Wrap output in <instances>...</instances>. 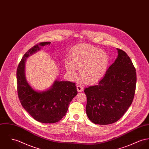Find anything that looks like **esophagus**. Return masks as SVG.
<instances>
[{"instance_id":"34e87169","label":"esophagus","mask_w":149,"mask_h":149,"mask_svg":"<svg viewBox=\"0 0 149 149\" xmlns=\"http://www.w3.org/2000/svg\"><path fill=\"white\" fill-rule=\"evenodd\" d=\"M77 90L79 92H82L83 91V88L81 85H77Z\"/></svg>"}]
</instances>
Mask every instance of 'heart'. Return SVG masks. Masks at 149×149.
<instances>
[{"label": "heart", "instance_id": "obj_1", "mask_svg": "<svg viewBox=\"0 0 149 149\" xmlns=\"http://www.w3.org/2000/svg\"><path fill=\"white\" fill-rule=\"evenodd\" d=\"M70 60L65 61L67 73L71 78L77 76L79 69L81 81L87 84L98 81L104 74L109 59L107 54L89 45L84 44L74 48L70 54Z\"/></svg>", "mask_w": 149, "mask_h": 149}]
</instances>
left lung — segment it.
Listing matches in <instances>:
<instances>
[{
	"instance_id": "obj_1",
	"label": "left lung",
	"mask_w": 149,
	"mask_h": 149,
	"mask_svg": "<svg viewBox=\"0 0 149 149\" xmlns=\"http://www.w3.org/2000/svg\"><path fill=\"white\" fill-rule=\"evenodd\" d=\"M118 55L97 85L86 88V112L94 124L116 122L131 105L136 90V72L128 55L117 49Z\"/></svg>"
}]
</instances>
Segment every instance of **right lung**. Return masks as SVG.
I'll list each match as a JSON object with an SVG mask.
<instances>
[{"label": "right lung", "mask_w": 149, "mask_h": 149, "mask_svg": "<svg viewBox=\"0 0 149 149\" xmlns=\"http://www.w3.org/2000/svg\"><path fill=\"white\" fill-rule=\"evenodd\" d=\"M51 42H42L33 46L23 56L17 69V88L21 104L30 115L43 123H55L66 114L70 102L77 94L75 83L56 79L50 88L37 91L34 89L25 77L26 59L50 46Z\"/></svg>", "instance_id": "1"}]
</instances>
